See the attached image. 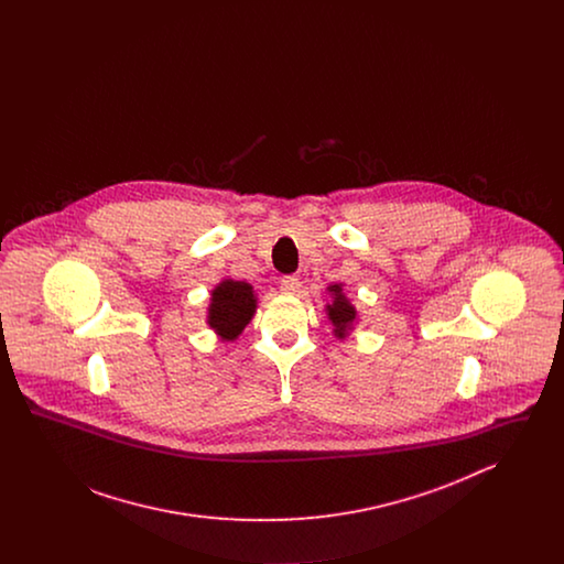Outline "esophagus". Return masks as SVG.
Instances as JSON below:
<instances>
[{"mask_svg": "<svg viewBox=\"0 0 564 564\" xmlns=\"http://www.w3.org/2000/svg\"><path fill=\"white\" fill-rule=\"evenodd\" d=\"M279 290H281L283 294H295V292L300 290V281H297L295 276H283V279L279 281Z\"/></svg>", "mask_w": 564, "mask_h": 564, "instance_id": "1", "label": "esophagus"}]
</instances>
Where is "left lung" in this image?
<instances>
[{"mask_svg":"<svg viewBox=\"0 0 564 564\" xmlns=\"http://www.w3.org/2000/svg\"><path fill=\"white\" fill-rule=\"evenodd\" d=\"M327 292L332 295V302L325 304V315L334 325V336L345 340L357 322V308L350 304L349 297L343 292V283L329 285Z\"/></svg>","mask_w":564,"mask_h":564,"instance_id":"left-lung-1","label":"left lung"}]
</instances>
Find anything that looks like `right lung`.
I'll list each match as a JSON object with an SVG mask.
<instances>
[{
    "label": "right lung",
    "mask_w": 564,
    "mask_h": 564,
    "mask_svg": "<svg viewBox=\"0 0 564 564\" xmlns=\"http://www.w3.org/2000/svg\"><path fill=\"white\" fill-rule=\"evenodd\" d=\"M258 297L249 283L224 279L215 285L207 308V323L224 343H232L253 319Z\"/></svg>",
    "instance_id": "obj_1"
}]
</instances>
